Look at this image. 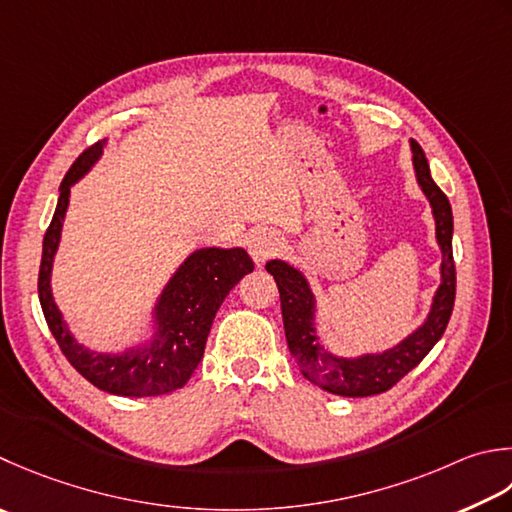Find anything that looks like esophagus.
I'll return each instance as SVG.
<instances>
[{"label":"esophagus","mask_w":512,"mask_h":512,"mask_svg":"<svg viewBox=\"0 0 512 512\" xmlns=\"http://www.w3.org/2000/svg\"><path fill=\"white\" fill-rule=\"evenodd\" d=\"M279 248H282V237L275 230H257L248 237V253L255 264H264Z\"/></svg>","instance_id":"34e87169"}]
</instances>
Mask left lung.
Segmentation results:
<instances>
[{
  "instance_id": "8db88e82",
  "label": "left lung",
  "mask_w": 512,
  "mask_h": 512,
  "mask_svg": "<svg viewBox=\"0 0 512 512\" xmlns=\"http://www.w3.org/2000/svg\"><path fill=\"white\" fill-rule=\"evenodd\" d=\"M415 179L426 195L435 219V239L442 250L439 264V286L430 302L428 315L413 333L402 342L377 353H362L355 357L337 355L322 344L317 333V299L302 270L290 266L284 259H270L266 270L273 275L282 299V317L290 355L302 370V375L333 395L368 397L379 395L395 386L430 353L448 326L455 304V262H453V210L448 197L433 182L428 159L422 146L410 139Z\"/></svg>"
}]
</instances>
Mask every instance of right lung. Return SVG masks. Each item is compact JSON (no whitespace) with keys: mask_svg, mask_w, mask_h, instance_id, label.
Here are the masks:
<instances>
[{"mask_svg":"<svg viewBox=\"0 0 512 512\" xmlns=\"http://www.w3.org/2000/svg\"><path fill=\"white\" fill-rule=\"evenodd\" d=\"M108 139L84 150L59 186L57 208L44 235L39 266V304L59 348L79 375L110 395L157 397L182 388L202 362L206 339L219 306L239 279L253 273V259L242 246H202L175 268L150 308L144 335L122 350L99 353L77 342L53 297V266L62 242L70 188L102 159Z\"/></svg>","mask_w":512,"mask_h":512,"instance_id":"1","label":"right lung"}]
</instances>
